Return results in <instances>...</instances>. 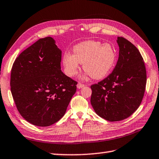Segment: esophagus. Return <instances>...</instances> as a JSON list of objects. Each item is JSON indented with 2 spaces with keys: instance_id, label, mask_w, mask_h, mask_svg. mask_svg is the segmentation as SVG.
<instances>
[{
  "instance_id": "34e87169",
  "label": "esophagus",
  "mask_w": 159,
  "mask_h": 159,
  "mask_svg": "<svg viewBox=\"0 0 159 159\" xmlns=\"http://www.w3.org/2000/svg\"><path fill=\"white\" fill-rule=\"evenodd\" d=\"M84 86H85V85H84V84H83V83H79L77 84V88H79V89H80V88H83Z\"/></svg>"
}]
</instances>
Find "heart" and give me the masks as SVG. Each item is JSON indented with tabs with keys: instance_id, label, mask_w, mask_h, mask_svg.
Returning a JSON list of instances; mask_svg holds the SVG:
<instances>
[{
	"instance_id": "1",
	"label": "heart",
	"mask_w": 159,
	"mask_h": 159,
	"mask_svg": "<svg viewBox=\"0 0 159 159\" xmlns=\"http://www.w3.org/2000/svg\"><path fill=\"white\" fill-rule=\"evenodd\" d=\"M74 54L65 53L63 63L67 76H74L83 63V70L92 79L106 76L114 66L116 52L109 43L102 44L97 40H87L74 47Z\"/></svg>"
}]
</instances>
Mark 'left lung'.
Wrapping results in <instances>:
<instances>
[{
    "mask_svg": "<svg viewBox=\"0 0 159 159\" xmlns=\"http://www.w3.org/2000/svg\"><path fill=\"white\" fill-rule=\"evenodd\" d=\"M119 57L112 72L91 85V104L99 116L108 121L125 119L143 98L147 74L141 53L131 42L118 37Z\"/></svg>",
    "mask_w": 159,
    "mask_h": 159,
    "instance_id": "left-lung-1",
    "label": "left lung"
}]
</instances>
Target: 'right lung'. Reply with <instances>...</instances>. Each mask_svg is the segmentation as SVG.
Masks as SVG:
<instances>
[{
  "mask_svg": "<svg viewBox=\"0 0 159 159\" xmlns=\"http://www.w3.org/2000/svg\"><path fill=\"white\" fill-rule=\"evenodd\" d=\"M61 54L48 36L21 52L12 65V96L20 114L32 125L48 127L57 123L76 91L77 82L61 70Z\"/></svg>",
  "mask_w": 159,
  "mask_h": 159,
  "instance_id": "1",
  "label": "right lung"
}]
</instances>
